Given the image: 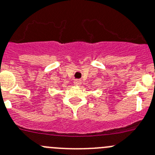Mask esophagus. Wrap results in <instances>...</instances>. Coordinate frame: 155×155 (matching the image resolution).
<instances>
[{"label": "esophagus", "instance_id": "34e87169", "mask_svg": "<svg viewBox=\"0 0 155 155\" xmlns=\"http://www.w3.org/2000/svg\"><path fill=\"white\" fill-rule=\"evenodd\" d=\"M74 83H75V85H76V86H79V85L82 83V81H81L80 79H75Z\"/></svg>", "mask_w": 155, "mask_h": 155}]
</instances>
